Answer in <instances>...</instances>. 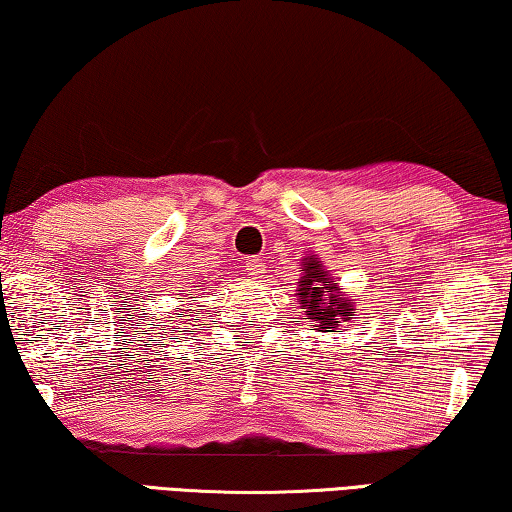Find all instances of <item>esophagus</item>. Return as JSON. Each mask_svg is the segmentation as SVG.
<instances>
[{
  "instance_id": "34e87169",
  "label": "esophagus",
  "mask_w": 512,
  "mask_h": 512,
  "mask_svg": "<svg viewBox=\"0 0 512 512\" xmlns=\"http://www.w3.org/2000/svg\"><path fill=\"white\" fill-rule=\"evenodd\" d=\"M245 267H247L249 276H254V279H261V274L265 272V265H263V261L258 256H247L245 258Z\"/></svg>"
}]
</instances>
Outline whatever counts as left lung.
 I'll use <instances>...</instances> for the list:
<instances>
[{
  "instance_id": "1",
  "label": "left lung",
  "mask_w": 512,
  "mask_h": 512,
  "mask_svg": "<svg viewBox=\"0 0 512 512\" xmlns=\"http://www.w3.org/2000/svg\"><path fill=\"white\" fill-rule=\"evenodd\" d=\"M304 267L306 276L299 281V299L306 308V320L317 322L322 331H333L335 326H340L338 322H349V313L354 308L349 306L347 299L335 295V286L326 279L322 267L315 261H308Z\"/></svg>"
}]
</instances>
